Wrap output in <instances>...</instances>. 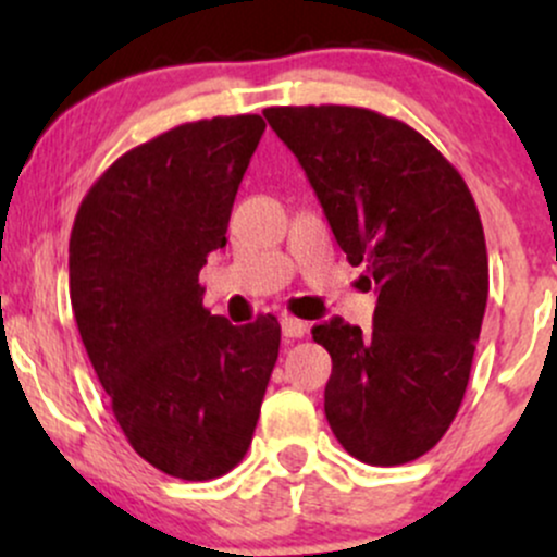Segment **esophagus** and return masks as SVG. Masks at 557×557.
I'll use <instances>...</instances> for the list:
<instances>
[{
  "label": "esophagus",
  "mask_w": 557,
  "mask_h": 557,
  "mask_svg": "<svg viewBox=\"0 0 557 557\" xmlns=\"http://www.w3.org/2000/svg\"><path fill=\"white\" fill-rule=\"evenodd\" d=\"M283 335L287 341H298V337H304L306 332H309V324L304 322V319H296V317H283Z\"/></svg>",
  "instance_id": "1"
}]
</instances>
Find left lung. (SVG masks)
<instances>
[{"mask_svg":"<svg viewBox=\"0 0 557 557\" xmlns=\"http://www.w3.org/2000/svg\"><path fill=\"white\" fill-rule=\"evenodd\" d=\"M363 283L372 332L317 324L332 356L324 413L337 443L372 466L417 461L461 408L490 290L474 196L411 125L363 107H270Z\"/></svg>","mask_w":557,"mask_h":557,"instance_id":"1","label":"left lung"}]
</instances>
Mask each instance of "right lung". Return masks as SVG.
<instances>
[{"label": "right lung", "instance_id": "right-lung-1", "mask_svg": "<svg viewBox=\"0 0 557 557\" xmlns=\"http://www.w3.org/2000/svg\"><path fill=\"white\" fill-rule=\"evenodd\" d=\"M264 127L259 114L198 120L125 151L70 233L73 314L114 419L185 482L243 461L280 354L277 317L233 327L198 285Z\"/></svg>", "mask_w": 557, "mask_h": 557}]
</instances>
